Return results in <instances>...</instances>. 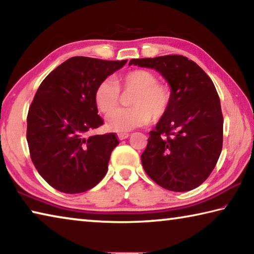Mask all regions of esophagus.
Listing matches in <instances>:
<instances>
[{"mask_svg": "<svg viewBox=\"0 0 254 254\" xmlns=\"http://www.w3.org/2000/svg\"><path fill=\"white\" fill-rule=\"evenodd\" d=\"M118 136H119V139H120V140H124V139H127V137L130 136V133L121 132V133H119Z\"/></svg>", "mask_w": 254, "mask_h": 254, "instance_id": "esophagus-1", "label": "esophagus"}]
</instances>
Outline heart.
<instances>
[{"mask_svg": "<svg viewBox=\"0 0 254 254\" xmlns=\"http://www.w3.org/2000/svg\"><path fill=\"white\" fill-rule=\"evenodd\" d=\"M135 92L130 100L131 108L113 111L118 106L121 92ZM97 109L110 114L109 126L112 130L126 132L148 124L151 119L159 120L168 111L171 92L168 85L157 80L156 75L148 69H132L120 75L117 79H104L94 93Z\"/></svg>", "mask_w": 254, "mask_h": 254, "instance_id": "obj_1", "label": "heart"}]
</instances>
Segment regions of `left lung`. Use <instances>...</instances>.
<instances>
[{
    "instance_id": "left-lung-1",
    "label": "left lung",
    "mask_w": 254,
    "mask_h": 254,
    "mask_svg": "<svg viewBox=\"0 0 254 254\" xmlns=\"http://www.w3.org/2000/svg\"><path fill=\"white\" fill-rule=\"evenodd\" d=\"M128 65L156 69L171 87L168 111L149 132L141 156L144 171L171 191L198 187L215 168L223 147L221 102L212 79L180 55L131 59Z\"/></svg>"
}]
</instances>
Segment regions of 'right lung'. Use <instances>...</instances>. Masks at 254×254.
Instances as JSON below:
<instances>
[{
	"mask_svg": "<svg viewBox=\"0 0 254 254\" xmlns=\"http://www.w3.org/2000/svg\"><path fill=\"white\" fill-rule=\"evenodd\" d=\"M127 60L72 57L42 80L29 107L27 141L38 173L66 194L92 189L104 178L115 133L87 136L103 124L94 100L97 85Z\"/></svg>",
	"mask_w": 254,
	"mask_h": 254,
	"instance_id": "add662e5",
	"label": "right lung"
}]
</instances>
